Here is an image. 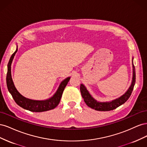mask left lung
Instances as JSON below:
<instances>
[{
    "instance_id": "1",
    "label": "left lung",
    "mask_w": 147,
    "mask_h": 147,
    "mask_svg": "<svg viewBox=\"0 0 147 147\" xmlns=\"http://www.w3.org/2000/svg\"><path fill=\"white\" fill-rule=\"evenodd\" d=\"M133 60V58H132ZM133 62V61H132ZM132 67H133V75H132V80L130 87L129 88L127 91L124 93L123 95L118 98L113 100L110 102H98L95 99L93 98L92 96L90 94V93L87 90L86 87L84 86L83 84H81L80 85V92L82 96V97L84 99V101L85 102L86 104L90 107V108L94 109L97 111H110L118 107L119 106L121 105L124 103L129 98L131 93L132 92L133 88H134V84L136 83V72H135V68L134 64L132 63Z\"/></svg>"
}]
</instances>
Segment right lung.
Returning a JSON list of instances; mask_svg holds the SVG:
<instances>
[{
    "label": "right lung",
    "mask_w": 147,
    "mask_h": 147,
    "mask_svg": "<svg viewBox=\"0 0 147 147\" xmlns=\"http://www.w3.org/2000/svg\"><path fill=\"white\" fill-rule=\"evenodd\" d=\"M18 51V46L16 51L11 55L8 63V70L7 74V84L8 90L11 94L16 103L21 107L33 112H42L54 109L59 104L66 85L67 84L70 77L66 78L61 83L57 90L50 99L44 100H35L28 99L22 96L17 91L12 80L11 74V65L16 53Z\"/></svg>",
    "instance_id": "1"
}]
</instances>
